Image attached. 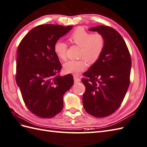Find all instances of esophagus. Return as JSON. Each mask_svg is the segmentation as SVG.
I'll return each mask as SVG.
<instances>
[{
	"label": "esophagus",
	"instance_id": "esophagus-1",
	"mask_svg": "<svg viewBox=\"0 0 147 147\" xmlns=\"http://www.w3.org/2000/svg\"><path fill=\"white\" fill-rule=\"evenodd\" d=\"M74 82L76 84H77L80 82V79L77 76H74Z\"/></svg>",
	"mask_w": 147,
	"mask_h": 147
}]
</instances>
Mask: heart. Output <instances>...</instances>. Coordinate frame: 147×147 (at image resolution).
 <instances>
[{
    "label": "heart",
    "mask_w": 147,
    "mask_h": 147,
    "mask_svg": "<svg viewBox=\"0 0 147 147\" xmlns=\"http://www.w3.org/2000/svg\"><path fill=\"white\" fill-rule=\"evenodd\" d=\"M68 40L71 43L80 47V60H70L65 62L63 67L67 73L77 74L86 69V60L94 63L102 55L105 47V38L100 33L92 34L82 28H78L71 33ZM68 45L65 42L58 40L54 45V51L60 59H66Z\"/></svg>",
    "instance_id": "heart-1"
}]
</instances>
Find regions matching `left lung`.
<instances>
[{
	"label": "left lung",
	"instance_id": "8db88e82",
	"mask_svg": "<svg viewBox=\"0 0 147 147\" xmlns=\"http://www.w3.org/2000/svg\"><path fill=\"white\" fill-rule=\"evenodd\" d=\"M105 38L100 57L84 73L85 110L94 117L104 118L118 109L129 86L131 60L125 40L115 29L98 26L89 29Z\"/></svg>",
	"mask_w": 147,
	"mask_h": 147
}]
</instances>
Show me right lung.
Segmentation results:
<instances>
[{
	"label": "right lung",
	"mask_w": 147,
	"mask_h": 147,
	"mask_svg": "<svg viewBox=\"0 0 147 147\" xmlns=\"http://www.w3.org/2000/svg\"><path fill=\"white\" fill-rule=\"evenodd\" d=\"M72 28L57 24L34 28L19 45L16 80L30 111L42 118H50L63 109V97L74 84L73 76L58 74L61 65L54 45Z\"/></svg>",
	"instance_id": "1"
}]
</instances>
